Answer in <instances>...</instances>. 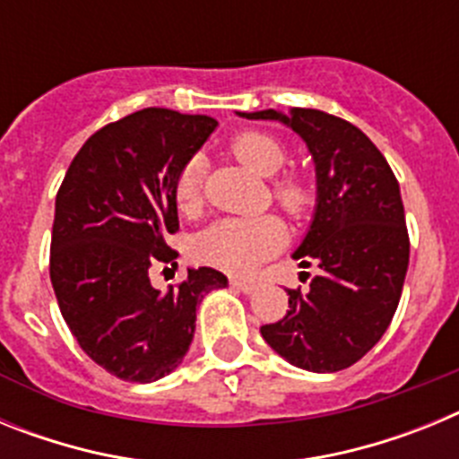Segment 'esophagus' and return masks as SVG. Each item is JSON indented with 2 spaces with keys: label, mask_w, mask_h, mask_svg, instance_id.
<instances>
[{
  "label": "esophagus",
  "mask_w": 459,
  "mask_h": 459,
  "mask_svg": "<svg viewBox=\"0 0 459 459\" xmlns=\"http://www.w3.org/2000/svg\"><path fill=\"white\" fill-rule=\"evenodd\" d=\"M230 285H232L234 290L243 291V294H253V291L257 290V285H255V282H250V280H238V278H232V280H230Z\"/></svg>",
  "instance_id": "esophagus-1"
}]
</instances>
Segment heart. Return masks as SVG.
Wrapping results in <instances>:
<instances>
[{
    "mask_svg": "<svg viewBox=\"0 0 459 459\" xmlns=\"http://www.w3.org/2000/svg\"><path fill=\"white\" fill-rule=\"evenodd\" d=\"M232 153L259 177H273L285 165L287 152L273 135L246 131L232 140ZM202 158H190L174 181V200L181 213H193L202 202ZM275 200L287 211H303L310 204L306 181L287 177L273 188ZM285 243V230L273 216L222 218L202 230L193 241L195 259L232 275H250L264 259Z\"/></svg>",
    "mask_w": 459,
    "mask_h": 459,
    "instance_id": "heart-1",
    "label": "heart"
}]
</instances>
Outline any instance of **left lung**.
Here are the masks:
<instances>
[{
    "mask_svg": "<svg viewBox=\"0 0 459 459\" xmlns=\"http://www.w3.org/2000/svg\"><path fill=\"white\" fill-rule=\"evenodd\" d=\"M278 121L306 142L315 163V211L291 257L317 264L310 290H287L290 310L259 328L278 356L307 372L354 366L386 333L409 266L395 174L354 124L319 109L237 112Z\"/></svg>",
    "mask_w": 459,
    "mask_h": 459,
    "instance_id": "left-lung-1",
    "label": "left lung"
}]
</instances>
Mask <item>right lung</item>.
Wrapping results in <instances>:
<instances>
[{"label":"right lung","instance_id":"obj_1","mask_svg":"<svg viewBox=\"0 0 459 459\" xmlns=\"http://www.w3.org/2000/svg\"><path fill=\"white\" fill-rule=\"evenodd\" d=\"M218 121L147 108L93 133L56 193L50 280L84 354L124 381L163 379L181 366L197 306L227 287L200 266L177 290L152 287L149 269L174 262L179 230L174 181Z\"/></svg>","mask_w":459,"mask_h":459}]
</instances>
